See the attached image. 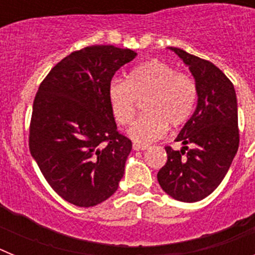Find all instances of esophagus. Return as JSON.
<instances>
[{"instance_id": "1", "label": "esophagus", "mask_w": 255, "mask_h": 255, "mask_svg": "<svg viewBox=\"0 0 255 255\" xmlns=\"http://www.w3.org/2000/svg\"><path fill=\"white\" fill-rule=\"evenodd\" d=\"M148 145H145V144H140V143H134L132 144V149L134 150H144L147 149Z\"/></svg>"}]
</instances>
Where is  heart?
I'll return each mask as SVG.
<instances>
[{
    "label": "heart",
    "mask_w": 255,
    "mask_h": 255,
    "mask_svg": "<svg viewBox=\"0 0 255 255\" xmlns=\"http://www.w3.org/2000/svg\"><path fill=\"white\" fill-rule=\"evenodd\" d=\"M112 114L121 125L132 119L138 100L143 101L144 114L129 128V135L139 143L157 140L171 128L185 124L194 112L198 98L197 83L190 75L163 61L150 60L135 66L126 80L115 78L108 85Z\"/></svg>",
    "instance_id": "b5f03b06"
}]
</instances>
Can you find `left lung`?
Here are the masks:
<instances>
[{
	"instance_id": "obj_1",
	"label": "left lung",
	"mask_w": 255,
	"mask_h": 255,
	"mask_svg": "<svg viewBox=\"0 0 255 255\" xmlns=\"http://www.w3.org/2000/svg\"><path fill=\"white\" fill-rule=\"evenodd\" d=\"M170 49L194 76L198 105L177 135L176 141L184 144L182 149L164 148L167 162L157 179L173 199L193 203L208 197L220 185L238 152V101L234 84L216 65L176 47Z\"/></svg>"
}]
</instances>
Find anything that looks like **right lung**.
I'll use <instances>...</instances> for the list:
<instances>
[{"mask_svg": "<svg viewBox=\"0 0 255 255\" xmlns=\"http://www.w3.org/2000/svg\"><path fill=\"white\" fill-rule=\"evenodd\" d=\"M136 56L88 46L51 69L35 94L29 149L51 188L69 203L93 207L119 188L131 140L117 131L108 85Z\"/></svg>", "mask_w": 255, "mask_h": 255, "instance_id": "add662e5", "label": "right lung"}]
</instances>
